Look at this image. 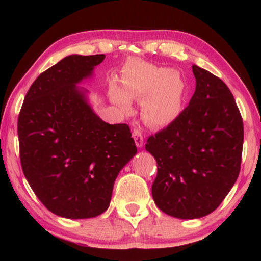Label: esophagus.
<instances>
[{
	"label": "esophagus",
	"mask_w": 261,
	"mask_h": 261,
	"mask_svg": "<svg viewBox=\"0 0 261 261\" xmlns=\"http://www.w3.org/2000/svg\"><path fill=\"white\" fill-rule=\"evenodd\" d=\"M133 138H134V141H135V145L138 146V147H142L144 146V135L139 129H134L133 130Z\"/></svg>",
	"instance_id": "1"
}]
</instances>
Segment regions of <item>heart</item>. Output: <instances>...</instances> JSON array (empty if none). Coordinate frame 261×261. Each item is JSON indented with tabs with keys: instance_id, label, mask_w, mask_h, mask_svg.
Returning a JSON list of instances; mask_svg holds the SVG:
<instances>
[{
	"instance_id": "1",
	"label": "heart",
	"mask_w": 261,
	"mask_h": 261,
	"mask_svg": "<svg viewBox=\"0 0 261 261\" xmlns=\"http://www.w3.org/2000/svg\"><path fill=\"white\" fill-rule=\"evenodd\" d=\"M189 83L180 71L141 59H129L121 70V87L109 83V99L123 112L132 101H141V116L148 126L160 128L174 122L183 113Z\"/></svg>"
}]
</instances>
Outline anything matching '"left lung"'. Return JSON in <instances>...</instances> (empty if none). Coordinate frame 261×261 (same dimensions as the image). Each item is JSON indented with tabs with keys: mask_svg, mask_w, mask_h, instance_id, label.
<instances>
[{
	"mask_svg": "<svg viewBox=\"0 0 261 261\" xmlns=\"http://www.w3.org/2000/svg\"><path fill=\"white\" fill-rule=\"evenodd\" d=\"M192 72L189 106L145 146L158 166L154 203L184 220L206 216L222 203L238 179L244 144L241 114L227 85L197 65Z\"/></svg>",
	"mask_w": 261,
	"mask_h": 261,
	"instance_id": "1",
	"label": "left lung"
}]
</instances>
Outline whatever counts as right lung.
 I'll list each match as a JSON object with an SVG mask.
<instances>
[{
  "label": "right lung",
  "instance_id": "1",
  "mask_svg": "<svg viewBox=\"0 0 261 261\" xmlns=\"http://www.w3.org/2000/svg\"><path fill=\"white\" fill-rule=\"evenodd\" d=\"M105 55L67 56L31 85L17 121L24 177L56 215L90 219L110 204L114 183L137 154L126 123L96 115L80 84Z\"/></svg>",
  "mask_w": 261,
  "mask_h": 261
}]
</instances>
